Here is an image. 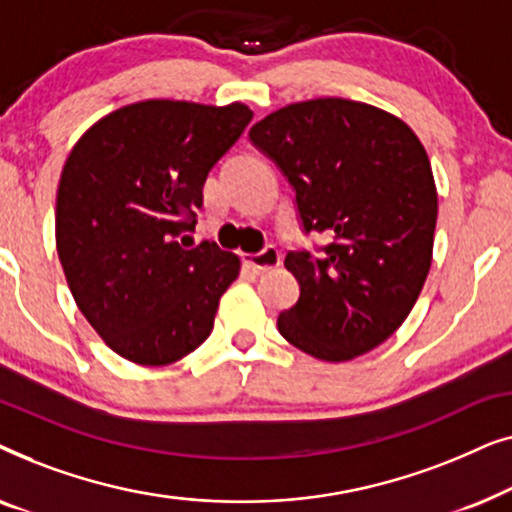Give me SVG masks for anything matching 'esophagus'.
I'll return each mask as SVG.
<instances>
[{
    "label": "esophagus",
    "mask_w": 512,
    "mask_h": 512,
    "mask_svg": "<svg viewBox=\"0 0 512 512\" xmlns=\"http://www.w3.org/2000/svg\"><path fill=\"white\" fill-rule=\"evenodd\" d=\"M242 261L247 263L251 270L263 272V270L277 268L279 261H282V256H279V251L275 247H265L263 251H258V254H244Z\"/></svg>",
    "instance_id": "1"
}]
</instances>
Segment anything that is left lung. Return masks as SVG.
Returning a JSON list of instances; mask_svg holds the SVG:
<instances>
[{
	"label": "left lung",
	"mask_w": 512,
	"mask_h": 512,
	"mask_svg": "<svg viewBox=\"0 0 512 512\" xmlns=\"http://www.w3.org/2000/svg\"><path fill=\"white\" fill-rule=\"evenodd\" d=\"M296 188L319 256L289 251L300 298L277 328L319 361H352L408 319L433 258L438 191L408 123L373 104L317 97L286 104L249 130Z\"/></svg>",
	"instance_id": "obj_1"
}]
</instances>
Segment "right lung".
<instances>
[{"label": "right lung", "mask_w": 512, "mask_h": 512, "mask_svg": "<svg viewBox=\"0 0 512 512\" xmlns=\"http://www.w3.org/2000/svg\"><path fill=\"white\" fill-rule=\"evenodd\" d=\"M247 104L144 100L83 132L62 167L55 247L97 335L139 366H167L209 338L240 258L195 228L202 186L247 128Z\"/></svg>", "instance_id": "add662e5"}]
</instances>
